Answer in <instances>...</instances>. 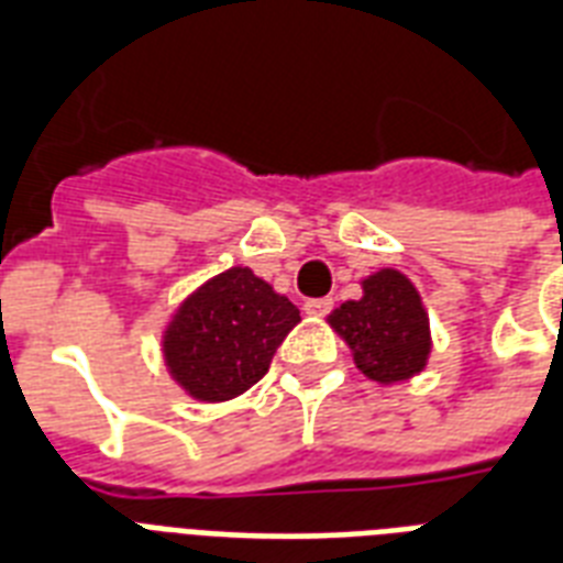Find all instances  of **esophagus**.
<instances>
[{
	"label": "esophagus",
	"mask_w": 563,
	"mask_h": 563,
	"mask_svg": "<svg viewBox=\"0 0 563 563\" xmlns=\"http://www.w3.org/2000/svg\"><path fill=\"white\" fill-rule=\"evenodd\" d=\"M303 309H307V316L321 318V316H327V312H330V309H333V300H330V298L307 300V303H303Z\"/></svg>",
	"instance_id": "esophagus-1"
}]
</instances>
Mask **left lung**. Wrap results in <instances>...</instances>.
<instances>
[{
	"instance_id": "1",
	"label": "left lung",
	"mask_w": 563,
	"mask_h": 563,
	"mask_svg": "<svg viewBox=\"0 0 563 563\" xmlns=\"http://www.w3.org/2000/svg\"><path fill=\"white\" fill-rule=\"evenodd\" d=\"M327 324L351 347L362 374L397 385L427 368L432 353L429 316L415 283L397 268H379L362 280V298L344 300Z\"/></svg>"
}]
</instances>
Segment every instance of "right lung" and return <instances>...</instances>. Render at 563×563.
I'll use <instances>...</instances> for the list:
<instances>
[{
    "label": "right lung",
    "instance_id": "obj_1",
    "mask_svg": "<svg viewBox=\"0 0 563 563\" xmlns=\"http://www.w3.org/2000/svg\"><path fill=\"white\" fill-rule=\"evenodd\" d=\"M300 309L245 265H233L180 300L163 327V362L198 402H224L260 383Z\"/></svg>",
    "mask_w": 563,
    "mask_h": 563
}]
</instances>
